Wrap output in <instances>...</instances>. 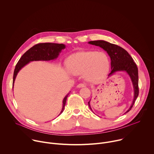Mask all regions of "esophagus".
Returning <instances> with one entry per match:
<instances>
[{
	"label": "esophagus",
	"mask_w": 154,
	"mask_h": 154,
	"mask_svg": "<svg viewBox=\"0 0 154 154\" xmlns=\"http://www.w3.org/2000/svg\"><path fill=\"white\" fill-rule=\"evenodd\" d=\"M85 86H86V85L83 83H80L77 85V88H83V87H85Z\"/></svg>",
	"instance_id": "34e87169"
}]
</instances>
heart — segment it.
<instances>
[{
	"label": "heart",
	"instance_id": "1",
	"mask_svg": "<svg viewBox=\"0 0 154 154\" xmlns=\"http://www.w3.org/2000/svg\"><path fill=\"white\" fill-rule=\"evenodd\" d=\"M68 68L74 75L83 74V79L90 83H96L103 79L109 71L110 60L103 51H80L68 59Z\"/></svg>",
	"mask_w": 154,
	"mask_h": 154
}]
</instances>
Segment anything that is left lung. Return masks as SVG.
Instances as JSON below:
<instances>
[{"instance_id": "obj_1", "label": "left lung", "mask_w": 154, "mask_h": 154, "mask_svg": "<svg viewBox=\"0 0 154 154\" xmlns=\"http://www.w3.org/2000/svg\"><path fill=\"white\" fill-rule=\"evenodd\" d=\"M88 43L90 45H94L102 48L107 52L109 57H110L112 71L109 74L108 77H111L116 72L122 71L126 72L129 76L131 82H132L134 95L132 103H131L130 106L124 113V114L128 112L134 106L135 102L139 94L138 71L137 64L129 54L124 49L118 45L103 40L91 41H89ZM90 101L91 99L88 102V105L90 108L92 110Z\"/></svg>"}]
</instances>
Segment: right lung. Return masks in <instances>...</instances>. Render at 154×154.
I'll return each instance as SVG.
<instances>
[{
	"label": "right lung",
	"mask_w": 154,
	"mask_h": 154,
	"mask_svg": "<svg viewBox=\"0 0 154 154\" xmlns=\"http://www.w3.org/2000/svg\"><path fill=\"white\" fill-rule=\"evenodd\" d=\"M65 48L66 46L63 44L52 42L40 43L31 48L20 57L16 64L13 74V87L14 86V81L18 72L26 65L33 61H50L55 60L58 58L62 50ZM69 94V93L66 94L63 100L62 109L58 116L60 115L64 110L66 102Z\"/></svg>",
	"instance_id": "obj_1"
}]
</instances>
